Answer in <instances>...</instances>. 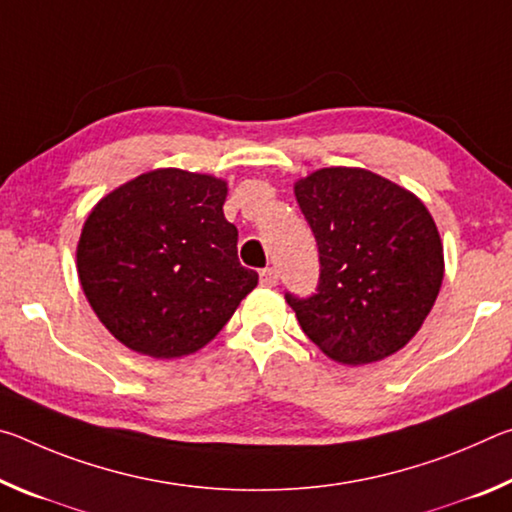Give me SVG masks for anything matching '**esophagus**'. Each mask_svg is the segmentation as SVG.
Masks as SVG:
<instances>
[{
  "instance_id": "34e87169",
  "label": "esophagus",
  "mask_w": 512,
  "mask_h": 512,
  "mask_svg": "<svg viewBox=\"0 0 512 512\" xmlns=\"http://www.w3.org/2000/svg\"><path fill=\"white\" fill-rule=\"evenodd\" d=\"M259 282H262L264 287H275V284L280 282V275H277L275 268H264V271L259 273Z\"/></svg>"
}]
</instances>
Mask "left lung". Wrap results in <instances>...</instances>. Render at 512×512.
I'll list each match as a JSON object with an SVG mask.
<instances>
[{
    "label": "left lung",
    "instance_id": "obj_1",
    "mask_svg": "<svg viewBox=\"0 0 512 512\" xmlns=\"http://www.w3.org/2000/svg\"><path fill=\"white\" fill-rule=\"evenodd\" d=\"M293 194L320 255L318 293L289 307L329 359L363 366L409 343L438 298L443 241L418 196L379 173L325 167Z\"/></svg>",
    "mask_w": 512,
    "mask_h": 512
}]
</instances>
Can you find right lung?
I'll return each instance as SVG.
<instances>
[{
    "instance_id": "1",
    "label": "right lung",
    "mask_w": 512,
    "mask_h": 512,
    "mask_svg": "<svg viewBox=\"0 0 512 512\" xmlns=\"http://www.w3.org/2000/svg\"><path fill=\"white\" fill-rule=\"evenodd\" d=\"M225 196V180L169 167L92 207L76 271L94 314L126 348L153 359L194 354L257 287L259 275L239 264Z\"/></svg>"
}]
</instances>
